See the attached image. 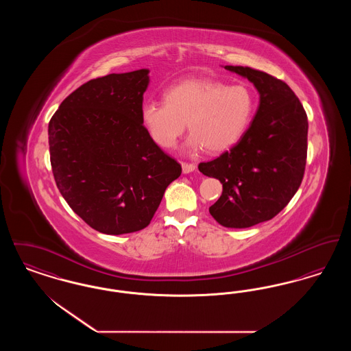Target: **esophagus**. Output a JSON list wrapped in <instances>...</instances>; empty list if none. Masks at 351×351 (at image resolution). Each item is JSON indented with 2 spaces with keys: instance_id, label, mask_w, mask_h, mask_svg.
<instances>
[{
  "instance_id": "obj_1",
  "label": "esophagus",
  "mask_w": 351,
  "mask_h": 351,
  "mask_svg": "<svg viewBox=\"0 0 351 351\" xmlns=\"http://www.w3.org/2000/svg\"><path fill=\"white\" fill-rule=\"evenodd\" d=\"M182 167H183L184 173H189V172H192V171H195V169H196V165H193V163H185V162H183V163H182Z\"/></svg>"
}]
</instances>
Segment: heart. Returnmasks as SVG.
<instances>
[{
  "label": "heart",
  "mask_w": 351,
  "mask_h": 351,
  "mask_svg": "<svg viewBox=\"0 0 351 351\" xmlns=\"http://www.w3.org/2000/svg\"><path fill=\"white\" fill-rule=\"evenodd\" d=\"M163 96L165 101L142 105L141 121L151 141L166 150L175 147L186 121L191 150H229L247 130L255 112L254 92L245 84L185 79L169 85Z\"/></svg>",
  "instance_id": "b5f03b06"
}]
</instances>
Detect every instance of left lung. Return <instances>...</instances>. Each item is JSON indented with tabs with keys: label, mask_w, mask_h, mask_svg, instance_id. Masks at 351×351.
<instances>
[{
	"label": "left lung",
	"mask_w": 351,
	"mask_h": 351,
	"mask_svg": "<svg viewBox=\"0 0 351 351\" xmlns=\"http://www.w3.org/2000/svg\"><path fill=\"white\" fill-rule=\"evenodd\" d=\"M225 69L247 77L261 95L258 112L239 142L199 165L222 184L209 213L225 228H250L282 212L300 186L306 165L308 117L287 84L263 71Z\"/></svg>",
	"instance_id": "1"
}]
</instances>
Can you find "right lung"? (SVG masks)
Returning a JSON list of instances; mask_svg holds the SVG:
<instances>
[{
	"label": "right lung",
	"mask_w": 351,
	"mask_h": 351,
	"mask_svg": "<svg viewBox=\"0 0 351 351\" xmlns=\"http://www.w3.org/2000/svg\"><path fill=\"white\" fill-rule=\"evenodd\" d=\"M149 69L89 80L49 123L51 167L71 209L104 234L134 233L154 217L182 166L141 121Z\"/></svg>",
	"instance_id": "1"
}]
</instances>
